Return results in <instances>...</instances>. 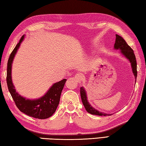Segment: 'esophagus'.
<instances>
[{"label": "esophagus", "instance_id": "obj_1", "mask_svg": "<svg viewBox=\"0 0 146 146\" xmlns=\"http://www.w3.org/2000/svg\"><path fill=\"white\" fill-rule=\"evenodd\" d=\"M74 77H75V79H76L77 81L79 82H81L82 80H83V75L80 73L76 74Z\"/></svg>", "mask_w": 146, "mask_h": 146}]
</instances>
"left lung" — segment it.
<instances>
[{"label":"left lung","instance_id":"obj_1","mask_svg":"<svg viewBox=\"0 0 146 146\" xmlns=\"http://www.w3.org/2000/svg\"><path fill=\"white\" fill-rule=\"evenodd\" d=\"M116 41H115L114 48L116 49H119L120 53H121L123 56H125V57H126V58L130 61L131 68H132V72L135 76V79H136L137 76V62L133 50L128 45V44L126 43V42L124 39H123V38L122 37H121L119 35L117 34L116 35ZM80 93L82 104H83V105L85 107V109L86 110V111L88 112H89L91 114L98 115V116H111V115H112V114H106L104 113V112H99L97 109L93 108V107L90 105L88 101L86 92L83 87H81Z\"/></svg>","mask_w":146,"mask_h":146}]
</instances>
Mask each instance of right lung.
<instances>
[{
	"instance_id": "obj_1",
	"label": "right lung",
	"mask_w": 146,
	"mask_h": 146,
	"mask_svg": "<svg viewBox=\"0 0 146 146\" xmlns=\"http://www.w3.org/2000/svg\"><path fill=\"white\" fill-rule=\"evenodd\" d=\"M23 39L24 35L21 37L20 42L13 49L8 60L6 78L8 90L15 101L16 107L21 112L37 119H46L51 117L55 112L59 104L61 93L67 79H64L53 84L44 95L35 100L26 99V98L19 95L16 92L12 82L11 68L14 58Z\"/></svg>"
}]
</instances>
